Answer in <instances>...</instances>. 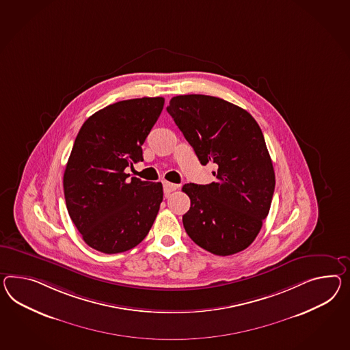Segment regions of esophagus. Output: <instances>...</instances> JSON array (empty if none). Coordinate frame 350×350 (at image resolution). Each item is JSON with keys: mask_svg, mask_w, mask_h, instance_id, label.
<instances>
[{"mask_svg": "<svg viewBox=\"0 0 350 350\" xmlns=\"http://www.w3.org/2000/svg\"><path fill=\"white\" fill-rule=\"evenodd\" d=\"M179 187L176 184H172V183H169V181H163V191H165L166 196L170 194L172 191H175Z\"/></svg>", "mask_w": 350, "mask_h": 350, "instance_id": "esophagus-1", "label": "esophagus"}]
</instances>
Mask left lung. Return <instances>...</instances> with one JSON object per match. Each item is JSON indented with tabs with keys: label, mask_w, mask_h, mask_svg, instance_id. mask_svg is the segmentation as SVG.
Wrapping results in <instances>:
<instances>
[{
	"label": "left lung",
	"mask_w": 350,
	"mask_h": 350,
	"mask_svg": "<svg viewBox=\"0 0 350 350\" xmlns=\"http://www.w3.org/2000/svg\"><path fill=\"white\" fill-rule=\"evenodd\" d=\"M202 165L215 181L185 184L190 209L183 215L193 241L227 256L249 247L269 213L275 174L262 132L243 109L208 95H179L167 107Z\"/></svg>",
	"instance_id": "obj_1"
}]
</instances>
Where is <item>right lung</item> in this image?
I'll return each mask as SVG.
<instances>
[{
    "instance_id": "right-lung-1",
    "label": "right lung",
    "mask_w": 350,
    "mask_h": 350,
    "mask_svg": "<svg viewBox=\"0 0 350 350\" xmlns=\"http://www.w3.org/2000/svg\"><path fill=\"white\" fill-rule=\"evenodd\" d=\"M163 98L118 101L81 126L63 175L64 199L83 241L104 254L131 250L150 232L162 202L161 183L128 179L144 161L142 144Z\"/></svg>"
}]
</instances>
